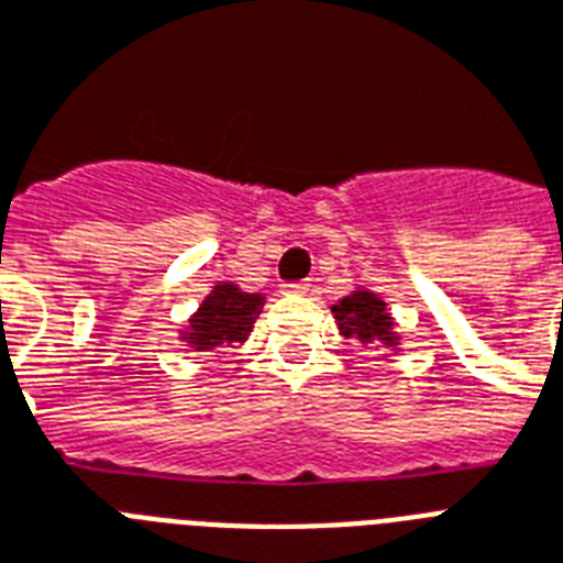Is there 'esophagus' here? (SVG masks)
<instances>
[{
	"mask_svg": "<svg viewBox=\"0 0 563 563\" xmlns=\"http://www.w3.org/2000/svg\"><path fill=\"white\" fill-rule=\"evenodd\" d=\"M282 290H285V294H308L310 285L308 282H285V285H282Z\"/></svg>",
	"mask_w": 563,
	"mask_h": 563,
	"instance_id": "1",
	"label": "esophagus"
}]
</instances>
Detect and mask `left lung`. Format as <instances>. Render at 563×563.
<instances>
[{"instance_id": "obj_1", "label": "left lung", "mask_w": 563, "mask_h": 563, "mask_svg": "<svg viewBox=\"0 0 563 563\" xmlns=\"http://www.w3.org/2000/svg\"><path fill=\"white\" fill-rule=\"evenodd\" d=\"M331 313L340 325V334L357 336L360 343H398L393 317L386 313V302L368 290H354L352 296L340 299L331 305Z\"/></svg>"}]
</instances>
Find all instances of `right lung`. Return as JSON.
<instances>
[{
    "label": "right lung",
    "instance_id": "add662e5",
    "mask_svg": "<svg viewBox=\"0 0 563 563\" xmlns=\"http://www.w3.org/2000/svg\"><path fill=\"white\" fill-rule=\"evenodd\" d=\"M261 308H264L261 294H244L232 282H220L191 317L188 331H183V340L191 343L195 352H211V349H223V345L244 343Z\"/></svg>",
    "mask_w": 563,
    "mask_h": 563
}]
</instances>
